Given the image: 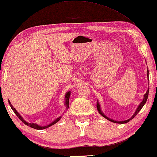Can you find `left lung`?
Returning a JSON list of instances; mask_svg holds the SVG:
<instances>
[{"instance_id":"1","label":"left lung","mask_w":157,"mask_h":157,"mask_svg":"<svg viewBox=\"0 0 157 157\" xmlns=\"http://www.w3.org/2000/svg\"><path fill=\"white\" fill-rule=\"evenodd\" d=\"M147 77H148V70H147ZM148 93H149V88H148L147 90V92H146V94H145V95H144V98L143 101H142L141 102V104H139V107L137 108V109H136V112L135 113V114H134L133 116H132V117H131L130 119H128V120H126V121H114V120H113V119H110V118L107 117H106V115H104V113L101 112V109H100V106H99V104L98 102V103H97V108H98V111H99V114H101V115L102 116H103L104 117L107 119L108 120H109L110 121H112V122H114V123H117V124H126V123H127V122L130 121L131 120V119H132L134 117H135L136 115H137L139 111H140V110H141V108H143V106H144V104H146V102L147 99V98H148Z\"/></svg>"}]
</instances>
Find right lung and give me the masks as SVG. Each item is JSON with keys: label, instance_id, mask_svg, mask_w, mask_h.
<instances>
[{"label": "right lung", "instance_id": "add662e5", "mask_svg": "<svg viewBox=\"0 0 157 157\" xmlns=\"http://www.w3.org/2000/svg\"><path fill=\"white\" fill-rule=\"evenodd\" d=\"M70 95H71V92L69 91V92H68V93L66 94V95H65V104H66V106H67V108H69V99ZM9 104H10V106H11V109L13 110V111L14 112V113L16 114V116L18 117L19 118V119H21V121L23 122V123H24L25 125H27V126H29V127L32 128H34V129H37V130H42V129H45V128H49V127H50V126H53V125H54L55 124H56L57 122H58V121L59 120V119H61V117H58V119H56L55 121H54L53 122H52V123H51V124L48 125V126H38V125H37V124H30V123H28V122H27L26 121H25L24 119H22V117H21V115H20V114H19L18 112H17V110L15 109V108H14L12 106V105L11 104V103H10V101H9Z\"/></svg>", "mask_w": 157, "mask_h": 157}]
</instances>
